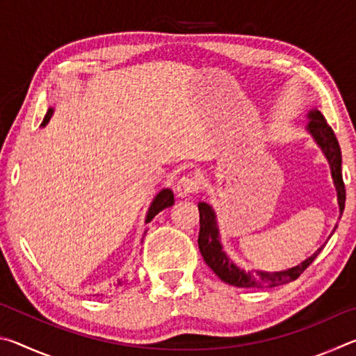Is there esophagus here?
I'll use <instances>...</instances> for the list:
<instances>
[{
    "label": "esophagus",
    "instance_id": "34e87169",
    "mask_svg": "<svg viewBox=\"0 0 356 356\" xmlns=\"http://www.w3.org/2000/svg\"><path fill=\"white\" fill-rule=\"evenodd\" d=\"M200 188H201V182L196 176H184L177 182L176 195L177 197H188L191 195H195V193H197Z\"/></svg>",
    "mask_w": 356,
    "mask_h": 356
}]
</instances>
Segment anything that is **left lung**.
<instances>
[{
	"label": "left lung",
	"instance_id": "left-lung-1",
	"mask_svg": "<svg viewBox=\"0 0 356 356\" xmlns=\"http://www.w3.org/2000/svg\"><path fill=\"white\" fill-rule=\"evenodd\" d=\"M308 120L309 122L306 125V130H308V134L312 136V140L316 141L317 146L321 147L325 159L328 161L331 177H333V184L337 193V206H339V212L342 215L346 206V186L344 180H342V156L339 143H337L333 129L327 124V120H325L321 111L311 110L308 113ZM197 209H200L201 225L197 245H200L201 254L209 267L213 270L215 275L218 276L221 281H225L231 286L264 289L281 286L286 284V282L295 281L312 262H314V259L318 256V252H321L325 246L322 245L314 254L305 259L303 262L295 265L292 268L282 270V272H259V270L245 272V270L237 267V265L229 259L226 251H222V245L220 242L218 222H216V213L212 206H209L207 202H200L197 204Z\"/></svg>",
	"mask_w": 356,
	"mask_h": 356
}]
</instances>
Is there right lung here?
<instances>
[{"mask_svg":"<svg viewBox=\"0 0 356 356\" xmlns=\"http://www.w3.org/2000/svg\"><path fill=\"white\" fill-rule=\"evenodd\" d=\"M53 111H55V108H48L45 118L40 124L42 127H45V125L48 124V120H50V118L53 116ZM172 204H174V193L170 188H163L161 191L156 193V196L154 197L152 202H150V206H149L147 215H146V222L152 221V218L156 213L161 212V210L168 209V207H171ZM144 234H146V232H144Z\"/></svg>","mask_w":356,"mask_h":356,"instance_id":"1","label":"right lung"}]
</instances>
